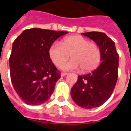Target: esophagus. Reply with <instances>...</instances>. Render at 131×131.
<instances>
[{"label":"esophagus","instance_id":"1","mask_svg":"<svg viewBox=\"0 0 131 131\" xmlns=\"http://www.w3.org/2000/svg\"><path fill=\"white\" fill-rule=\"evenodd\" d=\"M68 74V73H61V77H65Z\"/></svg>","mask_w":131,"mask_h":131}]
</instances>
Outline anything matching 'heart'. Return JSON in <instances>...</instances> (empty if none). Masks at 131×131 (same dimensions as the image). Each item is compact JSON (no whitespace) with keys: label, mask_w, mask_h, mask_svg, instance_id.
<instances>
[{"label":"heart","mask_w":131,"mask_h":131,"mask_svg":"<svg viewBox=\"0 0 131 131\" xmlns=\"http://www.w3.org/2000/svg\"><path fill=\"white\" fill-rule=\"evenodd\" d=\"M49 55L58 67L63 66L71 55L73 60L62 68L74 70L79 66L82 72H90L95 69L101 60V51L98 44L81 36L67 37L61 43L54 42L49 47Z\"/></svg>","instance_id":"obj_1"}]
</instances>
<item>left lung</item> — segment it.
I'll use <instances>...</instances> for the list:
<instances>
[{
  "mask_svg": "<svg viewBox=\"0 0 131 131\" xmlns=\"http://www.w3.org/2000/svg\"><path fill=\"white\" fill-rule=\"evenodd\" d=\"M82 35L99 46L102 62L91 73L79 76L71 95L80 107L91 109L103 104L113 93L118 78L119 54L114 42L104 33L88 32Z\"/></svg>",
  "mask_w": 131,
  "mask_h": 131,
  "instance_id": "1",
  "label": "left lung"
}]
</instances>
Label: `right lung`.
Instances as JSON below:
<instances>
[{
  "mask_svg": "<svg viewBox=\"0 0 131 131\" xmlns=\"http://www.w3.org/2000/svg\"><path fill=\"white\" fill-rule=\"evenodd\" d=\"M66 31L41 28L25 30L13 42L9 58L11 80L16 93L28 105L45 103L60 73L49 55L56 39Z\"/></svg>",
  "mask_w": 131,
  "mask_h": 131,
  "instance_id": "obj_1",
  "label": "right lung"
}]
</instances>
